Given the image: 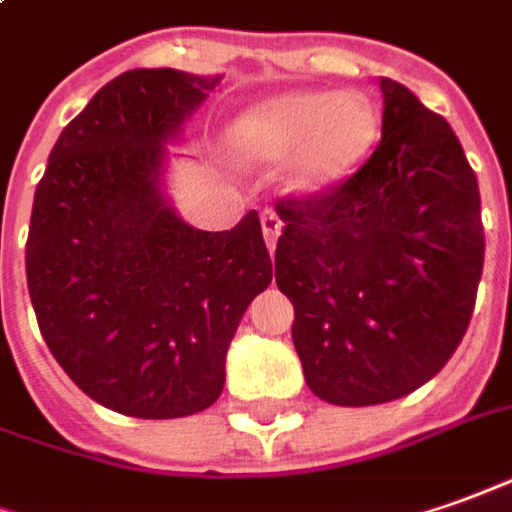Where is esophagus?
I'll use <instances>...</instances> for the list:
<instances>
[{"instance_id": "34e87169", "label": "esophagus", "mask_w": 512, "mask_h": 512, "mask_svg": "<svg viewBox=\"0 0 512 512\" xmlns=\"http://www.w3.org/2000/svg\"><path fill=\"white\" fill-rule=\"evenodd\" d=\"M260 227H263L266 246L274 249V246H277V238H280V232H283V218H280L274 210H263V215H260Z\"/></svg>"}]
</instances>
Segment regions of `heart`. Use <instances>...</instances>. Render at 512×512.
I'll return each mask as SVG.
<instances>
[{
	"label": "heart",
	"mask_w": 512,
	"mask_h": 512,
	"mask_svg": "<svg viewBox=\"0 0 512 512\" xmlns=\"http://www.w3.org/2000/svg\"><path fill=\"white\" fill-rule=\"evenodd\" d=\"M375 134L373 103L358 92H285L243 111L229 145L246 165L288 162V187L314 196L356 170Z\"/></svg>",
	"instance_id": "1"
}]
</instances>
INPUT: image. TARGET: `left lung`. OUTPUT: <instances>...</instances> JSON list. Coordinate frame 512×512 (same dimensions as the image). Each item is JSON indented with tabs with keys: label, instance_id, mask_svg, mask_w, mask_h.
<instances>
[{
	"label": "left lung",
	"instance_id": "left-lung-1",
	"mask_svg": "<svg viewBox=\"0 0 512 512\" xmlns=\"http://www.w3.org/2000/svg\"><path fill=\"white\" fill-rule=\"evenodd\" d=\"M373 156L328 193L277 201V288L305 384L336 406L403 398L446 367L485 260L479 184L451 125L381 78Z\"/></svg>",
	"mask_w": 512,
	"mask_h": 512
}]
</instances>
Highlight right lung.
Listing matches in <instances>:
<instances>
[{
    "mask_svg": "<svg viewBox=\"0 0 512 512\" xmlns=\"http://www.w3.org/2000/svg\"><path fill=\"white\" fill-rule=\"evenodd\" d=\"M221 78L131 69L66 125L38 182L27 288L78 387L120 415L168 420L218 401L243 311L271 283L257 212L224 232L162 193L168 142Z\"/></svg>",
    "mask_w": 512,
    "mask_h": 512,
    "instance_id": "1",
    "label": "right lung"
}]
</instances>
